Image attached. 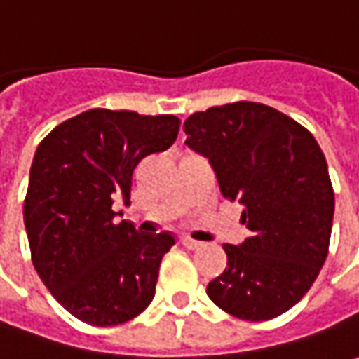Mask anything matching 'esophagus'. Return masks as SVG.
I'll list each match as a JSON object with an SVG mask.
<instances>
[{"mask_svg": "<svg viewBox=\"0 0 359 359\" xmlns=\"http://www.w3.org/2000/svg\"><path fill=\"white\" fill-rule=\"evenodd\" d=\"M180 244H182L184 248H189V250H196V248H201V246H203V242L192 241V238H189V236L180 238Z\"/></svg>", "mask_w": 359, "mask_h": 359, "instance_id": "1", "label": "esophagus"}]
</instances>
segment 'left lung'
Returning a JSON list of instances; mask_svg holds the SVG:
<instances>
[{
  "instance_id": "1",
  "label": "left lung",
  "mask_w": 359,
  "mask_h": 359,
  "mask_svg": "<svg viewBox=\"0 0 359 359\" xmlns=\"http://www.w3.org/2000/svg\"><path fill=\"white\" fill-rule=\"evenodd\" d=\"M184 133L252 232L222 244L229 264L206 286L208 298L250 322L284 314L310 290L330 246L334 189L320 144L294 118L250 101L194 113Z\"/></svg>"
}]
</instances>
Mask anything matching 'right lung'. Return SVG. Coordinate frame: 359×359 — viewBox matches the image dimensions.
Here are the masks:
<instances>
[{
	"instance_id": "obj_1",
	"label": "right lung",
	"mask_w": 359,
	"mask_h": 359,
	"mask_svg": "<svg viewBox=\"0 0 359 359\" xmlns=\"http://www.w3.org/2000/svg\"><path fill=\"white\" fill-rule=\"evenodd\" d=\"M172 115L91 109L39 142L29 170L23 222L39 278L69 314L91 326H117L155 298L170 232L139 234L117 222L113 204H130L141 158L179 135Z\"/></svg>"
}]
</instances>
